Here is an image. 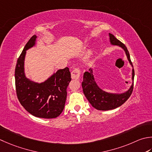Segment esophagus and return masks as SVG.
<instances>
[{"mask_svg":"<svg viewBox=\"0 0 152 152\" xmlns=\"http://www.w3.org/2000/svg\"><path fill=\"white\" fill-rule=\"evenodd\" d=\"M80 68H74V69L72 71V72H71V77H72V78L74 80H77L80 78Z\"/></svg>","mask_w":152,"mask_h":152,"instance_id":"obj_1","label":"esophagus"}]
</instances>
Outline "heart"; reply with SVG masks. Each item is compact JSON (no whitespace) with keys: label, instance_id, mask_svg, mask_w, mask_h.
Here are the masks:
<instances>
[{"label":"heart","instance_id":"obj_1","mask_svg":"<svg viewBox=\"0 0 152 152\" xmlns=\"http://www.w3.org/2000/svg\"><path fill=\"white\" fill-rule=\"evenodd\" d=\"M92 54H93V50L90 49V50H89L88 51L87 55H86V56H87V58H90Z\"/></svg>","mask_w":152,"mask_h":152}]
</instances>
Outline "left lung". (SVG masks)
I'll list each match as a JSON object with an SVG mask.
<instances>
[{
    "label": "left lung",
    "instance_id": "1",
    "mask_svg": "<svg viewBox=\"0 0 152 152\" xmlns=\"http://www.w3.org/2000/svg\"><path fill=\"white\" fill-rule=\"evenodd\" d=\"M109 35L111 45L120 47L124 50L128 60L133 68L132 63L130 61L129 52L126 47L119 40H118L113 35L111 34H109ZM134 78V70L132 68V84L129 90L121 94L109 93L103 90L98 86L96 82L95 81L93 68H91L89 69L88 72H84L82 86L85 96L93 107L99 111H108L118 107L129 99L133 90Z\"/></svg>",
    "mask_w": 152,
    "mask_h": 152
}]
</instances>
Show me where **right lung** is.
Masks as SVG:
<instances>
[{"label": "right lung", "mask_w": 152, "mask_h": 152, "mask_svg": "<svg viewBox=\"0 0 152 152\" xmlns=\"http://www.w3.org/2000/svg\"><path fill=\"white\" fill-rule=\"evenodd\" d=\"M37 36L33 35L17 61L15 84L18 99L27 111L35 117L53 118L61 114L66 102V89L71 81L69 68L53 73L45 81L38 83L27 78L24 70L26 50L35 45Z\"/></svg>", "instance_id": "obj_1"}]
</instances>
